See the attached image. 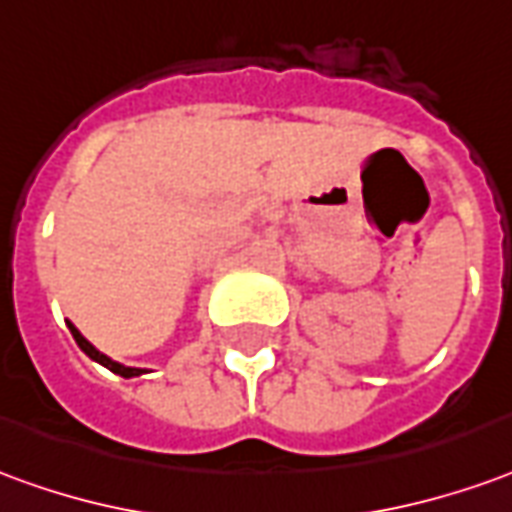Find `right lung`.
Wrapping results in <instances>:
<instances>
[{
    "label": "right lung",
    "mask_w": 512,
    "mask_h": 512,
    "mask_svg": "<svg viewBox=\"0 0 512 512\" xmlns=\"http://www.w3.org/2000/svg\"><path fill=\"white\" fill-rule=\"evenodd\" d=\"M67 325H70V333H73L75 344H78V347H81V350L86 352V355H89L92 361L102 363L105 369H111L113 374H121V377H140V374H143V369H132V366H121V363L111 361V358H108V355H102V352L97 350V347H94L92 342H86V339H83V336H81V331H78V328H75L73 323H67Z\"/></svg>",
    "instance_id": "right-lung-1"
}]
</instances>
